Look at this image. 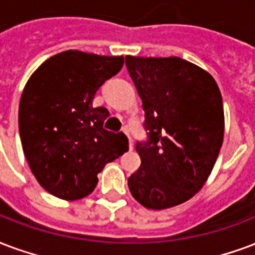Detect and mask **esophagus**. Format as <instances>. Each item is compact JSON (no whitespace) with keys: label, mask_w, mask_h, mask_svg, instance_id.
<instances>
[{"label":"esophagus","mask_w":255,"mask_h":255,"mask_svg":"<svg viewBox=\"0 0 255 255\" xmlns=\"http://www.w3.org/2000/svg\"><path fill=\"white\" fill-rule=\"evenodd\" d=\"M124 133H126V135H127V136H128V142H129V148H131V150H132V147H133V140H132V139H131V136H129V133H128L127 131H126V129H124Z\"/></svg>","instance_id":"34e87169"}]
</instances>
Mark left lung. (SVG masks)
Segmentation results:
<instances>
[{"instance_id": "1", "label": "left lung", "mask_w": 255, "mask_h": 255, "mask_svg": "<svg viewBox=\"0 0 255 255\" xmlns=\"http://www.w3.org/2000/svg\"><path fill=\"white\" fill-rule=\"evenodd\" d=\"M144 109L140 167L128 178L133 199L148 209L182 204L199 192L223 143L222 94L212 75L177 56H126Z\"/></svg>"}]
</instances>
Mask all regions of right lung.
<instances>
[{
  "mask_svg": "<svg viewBox=\"0 0 255 255\" xmlns=\"http://www.w3.org/2000/svg\"><path fill=\"white\" fill-rule=\"evenodd\" d=\"M123 63V56L69 50L51 56L28 80L18 131L32 173L51 195L86 197L104 166L128 151L124 133L104 128L108 109L93 107L94 94Z\"/></svg>",
  "mask_w": 255,
  "mask_h": 255,
  "instance_id": "right-lung-1",
  "label": "right lung"
}]
</instances>
